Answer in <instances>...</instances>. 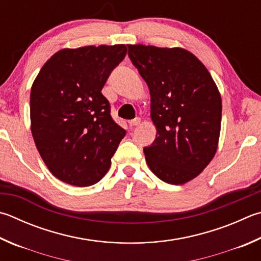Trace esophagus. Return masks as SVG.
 <instances>
[{
  "instance_id": "esophagus-1",
  "label": "esophagus",
  "mask_w": 261,
  "mask_h": 261,
  "mask_svg": "<svg viewBox=\"0 0 261 261\" xmlns=\"http://www.w3.org/2000/svg\"><path fill=\"white\" fill-rule=\"evenodd\" d=\"M141 123V120L139 117H136V118H134V120H131V121H129V125L130 126H137V125H139Z\"/></svg>"
}]
</instances>
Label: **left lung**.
Instances as JSON below:
<instances>
[{
  "label": "left lung",
  "mask_w": 261,
  "mask_h": 261,
  "mask_svg": "<svg viewBox=\"0 0 261 261\" xmlns=\"http://www.w3.org/2000/svg\"><path fill=\"white\" fill-rule=\"evenodd\" d=\"M129 58L148 85L154 143L145 147L156 177L182 185L215 156L221 125V97L209 70L181 48L127 45Z\"/></svg>",
  "instance_id": "left-lung-1"
}]
</instances>
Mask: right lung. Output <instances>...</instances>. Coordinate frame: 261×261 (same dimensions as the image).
I'll return each instance as SVG.
<instances>
[{
    "instance_id": "right-lung-1",
    "label": "right lung",
    "mask_w": 261,
    "mask_h": 261,
    "mask_svg": "<svg viewBox=\"0 0 261 261\" xmlns=\"http://www.w3.org/2000/svg\"><path fill=\"white\" fill-rule=\"evenodd\" d=\"M126 46L63 49L41 68L31 90V130L46 167L61 181L98 182L125 130L111 116L101 90Z\"/></svg>"
}]
</instances>
